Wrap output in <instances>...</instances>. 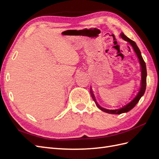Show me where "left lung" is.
<instances>
[{"label":"left lung","mask_w":159,"mask_h":159,"mask_svg":"<svg viewBox=\"0 0 159 159\" xmlns=\"http://www.w3.org/2000/svg\"><path fill=\"white\" fill-rule=\"evenodd\" d=\"M121 36L123 38V40H125V41L128 42L131 45V46L133 47V48L135 52V54L138 57L139 59V63L141 64V87L140 88V91H139V92L138 93V94L137 95V96L135 98H134L133 101H131V102L129 103H128L125 106L123 107L121 109H115V110H109V109H104L103 107H102L101 106L98 104V103L96 102L95 99L93 94L92 93V91H91V94H92V98L93 99V100L95 101V102L97 105V106L104 112H106L107 113H110V114H121L123 113H126L129 111L130 110L132 109L135 105H137V103L139 102V101L140 100L142 96L144 95L145 92V89H146V84H147V69H146V64H145V61L143 60V57L141 56V52L139 50V48L137 47L136 43L134 42V41H133L132 40L130 39L128 37H127L123 33L121 34Z\"/></svg>","instance_id":"1"}]
</instances>
